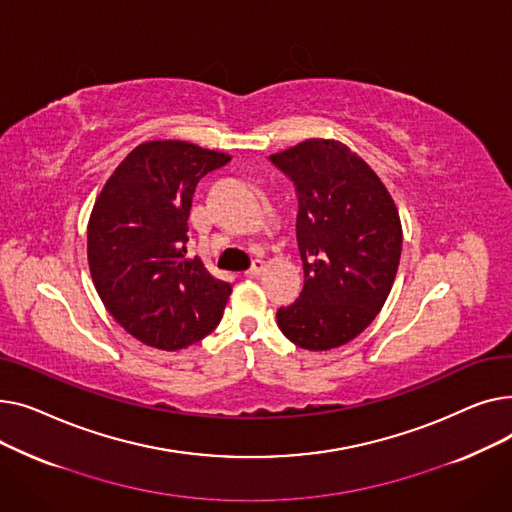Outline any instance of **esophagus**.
I'll return each mask as SVG.
<instances>
[{
  "mask_svg": "<svg viewBox=\"0 0 512 512\" xmlns=\"http://www.w3.org/2000/svg\"><path fill=\"white\" fill-rule=\"evenodd\" d=\"M263 267H265V263H263L261 259H255V261H253V265H251L249 270L245 272V276H247V278H257V276H261Z\"/></svg>",
  "mask_w": 512,
  "mask_h": 512,
  "instance_id": "obj_1",
  "label": "esophagus"
}]
</instances>
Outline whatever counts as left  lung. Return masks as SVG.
<instances>
[{
	"label": "left lung",
	"instance_id": "8db88e82",
	"mask_svg": "<svg viewBox=\"0 0 512 512\" xmlns=\"http://www.w3.org/2000/svg\"><path fill=\"white\" fill-rule=\"evenodd\" d=\"M299 193L301 297L276 313L282 334L307 351L357 338L392 290L402 226L392 195L367 161L336 139H307L272 155Z\"/></svg>",
	"mask_w": 512,
	"mask_h": 512
}]
</instances>
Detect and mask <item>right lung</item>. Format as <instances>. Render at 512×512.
Masks as SVG:
<instances>
[{"instance_id": "obj_1", "label": "right lung", "mask_w": 512, "mask_h": 512, "mask_svg": "<svg viewBox=\"0 0 512 512\" xmlns=\"http://www.w3.org/2000/svg\"><path fill=\"white\" fill-rule=\"evenodd\" d=\"M232 157L188 141L134 147L95 199L87 259L99 299L118 324L159 351H180L220 324L232 286L188 259L197 182Z\"/></svg>"}]
</instances>
